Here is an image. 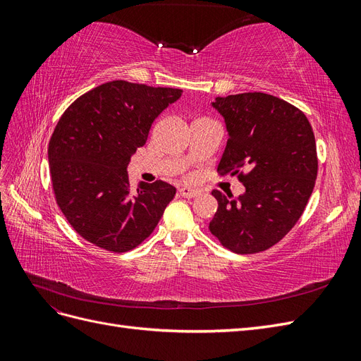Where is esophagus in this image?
I'll list each match as a JSON object with an SVG mask.
<instances>
[{
	"mask_svg": "<svg viewBox=\"0 0 361 361\" xmlns=\"http://www.w3.org/2000/svg\"><path fill=\"white\" fill-rule=\"evenodd\" d=\"M199 194H200V191L195 188H190V187L179 188V195H182V197H185V199H194V197H197Z\"/></svg>",
	"mask_w": 361,
	"mask_h": 361,
	"instance_id": "esophagus-1",
	"label": "esophagus"
}]
</instances>
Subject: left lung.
I'll list each match as a JSON object with an SVG mask.
<instances>
[{
  "label": "left lung",
  "instance_id": "left-lung-1",
  "mask_svg": "<svg viewBox=\"0 0 361 361\" xmlns=\"http://www.w3.org/2000/svg\"><path fill=\"white\" fill-rule=\"evenodd\" d=\"M212 106L228 133L218 171L238 174L245 192L212 191L218 209L209 231L233 253L265 251L297 224L314 188L313 129L297 106L267 93L216 97Z\"/></svg>",
  "mask_w": 361,
  "mask_h": 361
}]
</instances>
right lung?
<instances>
[{
    "mask_svg": "<svg viewBox=\"0 0 361 361\" xmlns=\"http://www.w3.org/2000/svg\"><path fill=\"white\" fill-rule=\"evenodd\" d=\"M180 89L110 81L80 96L60 117L48 147L54 194L75 232L125 253L155 231L176 188L157 180L130 190L128 164L154 120Z\"/></svg>",
    "mask_w": 361,
    "mask_h": 361,
    "instance_id": "add662e5",
    "label": "right lung"
}]
</instances>
